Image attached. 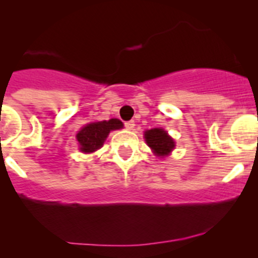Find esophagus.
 I'll return each instance as SVG.
<instances>
[{"mask_svg": "<svg viewBox=\"0 0 258 258\" xmlns=\"http://www.w3.org/2000/svg\"><path fill=\"white\" fill-rule=\"evenodd\" d=\"M124 127H126L127 130H130V131H131V130H134L135 128V121L124 122Z\"/></svg>", "mask_w": 258, "mask_h": 258, "instance_id": "1", "label": "esophagus"}]
</instances>
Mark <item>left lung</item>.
Wrapping results in <instances>:
<instances>
[{"label": "left lung", "mask_w": 258, "mask_h": 258, "mask_svg": "<svg viewBox=\"0 0 258 258\" xmlns=\"http://www.w3.org/2000/svg\"><path fill=\"white\" fill-rule=\"evenodd\" d=\"M145 139L147 145L157 156L168 155L175 147V141L162 128L148 130L145 132Z\"/></svg>", "instance_id": "8db88e82"}]
</instances>
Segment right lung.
Returning a JSON list of instances; mask_svg holds the SVG:
<instances>
[{
    "mask_svg": "<svg viewBox=\"0 0 258 258\" xmlns=\"http://www.w3.org/2000/svg\"><path fill=\"white\" fill-rule=\"evenodd\" d=\"M122 126H123L122 122L117 118H111L110 121L93 122V123L87 124L76 136L81 146V151L86 153L95 152L98 148L102 147L110 131L122 128Z\"/></svg>",
    "mask_w": 258,
    "mask_h": 258,
    "instance_id": "1",
    "label": "right lung"
}]
</instances>
